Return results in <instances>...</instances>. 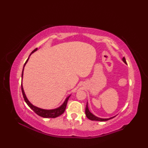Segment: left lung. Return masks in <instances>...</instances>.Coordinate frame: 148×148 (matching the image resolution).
I'll return each instance as SVG.
<instances>
[{"instance_id":"obj_1","label":"left lung","mask_w":148,"mask_h":148,"mask_svg":"<svg viewBox=\"0 0 148 148\" xmlns=\"http://www.w3.org/2000/svg\"><path fill=\"white\" fill-rule=\"evenodd\" d=\"M123 61L125 62V64H127V62H126V60H125V57L123 58ZM86 115L87 118L90 120H92V121H108V120H109L110 119H112L114 118L115 117H110V118H108V119H102V118H100V117H98L97 116H95V115L92 114L91 112H90L88 108V105H87H87H86Z\"/></svg>"}]
</instances>
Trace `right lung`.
Returning <instances> with one entry per match:
<instances>
[{"instance_id": "obj_1", "label": "right lung", "mask_w": 148, "mask_h": 148, "mask_svg": "<svg viewBox=\"0 0 148 148\" xmlns=\"http://www.w3.org/2000/svg\"><path fill=\"white\" fill-rule=\"evenodd\" d=\"M38 49V48H36L35 49H34L33 51H32V53L30 54L29 57L31 56V55L32 53H33L34 51H36V50ZM29 59V57L25 62V63L24 64V66H23V71H22V75H21V77L23 78V70H24V67L25 66L26 63L28 61V60ZM21 91H22V94H23V98L25 101L26 103L27 104V105L31 108L33 110V111L36 113L37 115H38L39 116L42 117H45V118H56V117H58L59 116H61V114H62L64 113L65 109H66V104H67V102L69 101V97H71V95H69V96L67 97V98L65 99L64 102H63V104H62L61 106H59V108H57L56 109H53V110H44V109H42V108H38L36 106H34V105H32L31 102H29V101L28 99H27V97L25 94V92H24V90L23 88V86H22V82H21Z\"/></svg>"}]
</instances>
